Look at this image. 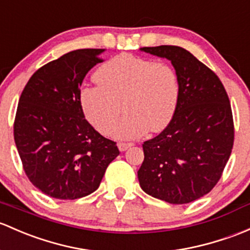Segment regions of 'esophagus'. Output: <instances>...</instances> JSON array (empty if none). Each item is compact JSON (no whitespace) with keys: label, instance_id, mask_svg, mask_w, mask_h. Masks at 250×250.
<instances>
[{"label":"esophagus","instance_id":"obj_1","mask_svg":"<svg viewBox=\"0 0 250 250\" xmlns=\"http://www.w3.org/2000/svg\"><path fill=\"white\" fill-rule=\"evenodd\" d=\"M134 145L133 143H118V149L120 151H125V149H128L129 147H132Z\"/></svg>","mask_w":250,"mask_h":250}]
</instances>
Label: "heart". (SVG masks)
I'll use <instances>...</instances> for the list:
<instances>
[{"instance_id": "heart-1", "label": "heart", "mask_w": 250, "mask_h": 250, "mask_svg": "<svg viewBox=\"0 0 250 250\" xmlns=\"http://www.w3.org/2000/svg\"><path fill=\"white\" fill-rule=\"evenodd\" d=\"M98 87L80 92V104L91 125L111 133L121 111H125L114 130L120 139H133L146 132H160L175 115L180 80L167 62L121 54L99 65L93 75Z\"/></svg>"}]
</instances>
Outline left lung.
I'll return each instance as SVG.
<instances>
[{
	"instance_id": "8db88e82",
	"label": "left lung",
	"mask_w": 250,
	"mask_h": 250,
	"mask_svg": "<svg viewBox=\"0 0 250 250\" xmlns=\"http://www.w3.org/2000/svg\"><path fill=\"white\" fill-rule=\"evenodd\" d=\"M171 61L180 80L175 115L156 138L143 144L140 187L169 204H188L213 189L233 146V120L219 78L186 49L141 48Z\"/></svg>"
}]
</instances>
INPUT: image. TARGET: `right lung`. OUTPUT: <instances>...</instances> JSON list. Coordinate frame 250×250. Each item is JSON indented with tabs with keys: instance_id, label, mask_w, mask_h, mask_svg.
<instances>
[{
	"instance_id": "add662e5",
	"label": "right lung",
	"mask_w": 250,
	"mask_h": 250,
	"mask_svg": "<svg viewBox=\"0 0 250 250\" xmlns=\"http://www.w3.org/2000/svg\"><path fill=\"white\" fill-rule=\"evenodd\" d=\"M104 49H79L46 63L21 93L14 140L28 180L42 193L74 200L97 190L116 143L87 122L80 86Z\"/></svg>"
}]
</instances>
